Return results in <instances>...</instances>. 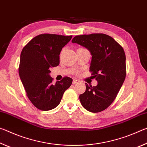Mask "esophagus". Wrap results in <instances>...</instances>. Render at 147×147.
I'll use <instances>...</instances> for the list:
<instances>
[{
	"label": "esophagus",
	"mask_w": 147,
	"mask_h": 147,
	"mask_svg": "<svg viewBox=\"0 0 147 147\" xmlns=\"http://www.w3.org/2000/svg\"><path fill=\"white\" fill-rule=\"evenodd\" d=\"M80 82V81L78 80L77 79H73V84H78Z\"/></svg>",
	"instance_id": "34e87169"
}]
</instances>
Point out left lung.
<instances>
[{
	"instance_id": "1",
	"label": "left lung",
	"mask_w": 147,
	"mask_h": 147,
	"mask_svg": "<svg viewBox=\"0 0 147 147\" xmlns=\"http://www.w3.org/2000/svg\"><path fill=\"white\" fill-rule=\"evenodd\" d=\"M72 42L86 47L91 52L89 71L98 82L96 86L86 84V90L79 96L80 100L87 110L100 112L115 100L125 80L124 49L113 38L104 34L76 36Z\"/></svg>"
}]
</instances>
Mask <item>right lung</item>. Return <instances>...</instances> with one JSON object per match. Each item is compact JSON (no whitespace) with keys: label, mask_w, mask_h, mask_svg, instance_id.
Here are the masks:
<instances>
[{"label":"right lung","mask_w":147,"mask_h":147,"mask_svg":"<svg viewBox=\"0 0 147 147\" xmlns=\"http://www.w3.org/2000/svg\"><path fill=\"white\" fill-rule=\"evenodd\" d=\"M72 36L43 34L38 35L22 50L19 67L20 78L29 100L37 108L48 111L60 103L64 92L73 79L65 76L53 84L51 69L59 63V54Z\"/></svg>","instance_id":"obj_1"}]
</instances>
